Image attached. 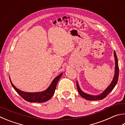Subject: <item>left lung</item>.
Segmentation results:
<instances>
[{
	"mask_svg": "<svg viewBox=\"0 0 125 125\" xmlns=\"http://www.w3.org/2000/svg\"><path fill=\"white\" fill-rule=\"evenodd\" d=\"M114 57H115V74L114 78L113 79V81L110 84V85L106 88L104 92L102 93L101 94L97 95V96H92V95H90L86 94L83 92L80 89V87L78 85V82L76 81V86L77 88H78V92L79 93L80 96L83 98H85L87 100L89 101H98L103 99L104 98L107 96V95L109 94V93L112 91L114 89L115 85H116L117 82L118 81V78H119V65H118V60L116 56V54L115 53V51H114Z\"/></svg>",
	"mask_w": 125,
	"mask_h": 125,
	"instance_id": "left-lung-1",
	"label": "left lung"
}]
</instances>
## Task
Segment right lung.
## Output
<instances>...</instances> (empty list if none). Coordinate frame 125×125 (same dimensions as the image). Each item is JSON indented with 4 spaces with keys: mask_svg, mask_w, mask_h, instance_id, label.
<instances>
[{
    "mask_svg": "<svg viewBox=\"0 0 125 125\" xmlns=\"http://www.w3.org/2000/svg\"><path fill=\"white\" fill-rule=\"evenodd\" d=\"M62 75V73H61L59 75L56 76L52 81L50 85L47 89L42 92H26L22 91L17 88L13 85V83L11 82L10 79V82L12 87L14 88L15 90L23 98L24 100L28 101L29 102H35V103H42L45 102L51 98V97L53 96L54 93H55L57 83L58 80H60L61 77Z\"/></svg>",
    "mask_w": 125,
    "mask_h": 125,
    "instance_id": "add662e5",
    "label": "right lung"
}]
</instances>
